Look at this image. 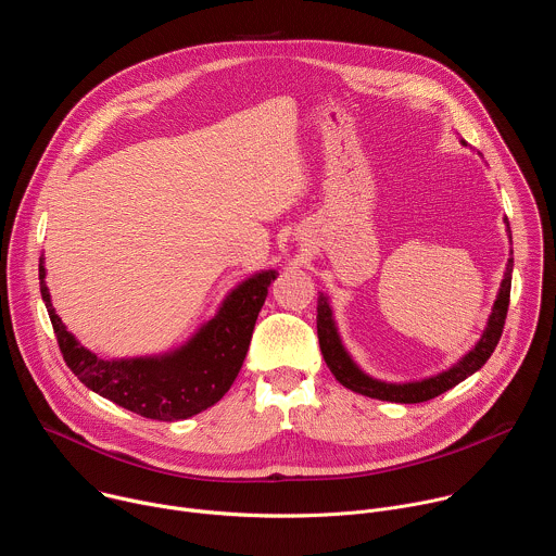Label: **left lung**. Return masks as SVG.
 <instances>
[{
  "instance_id": "obj_1",
  "label": "left lung",
  "mask_w": 556,
  "mask_h": 556,
  "mask_svg": "<svg viewBox=\"0 0 556 556\" xmlns=\"http://www.w3.org/2000/svg\"><path fill=\"white\" fill-rule=\"evenodd\" d=\"M506 224H508V219H506ZM508 232H510V226H508ZM510 273H513V260H508L506 277L502 281V288H500L497 301L493 305L484 337L448 371H442V374H438L433 378H427V380H420V382H407V384H391V382H380V380L369 378L367 374H363L354 365V361L350 358V354L341 345V339L337 334V326L332 321L330 303L324 294L319 296V305H316V334H319L321 354H324L330 371L334 374V378L343 387H348L356 393L369 395V399H378V401L403 403V405L431 401V399H435V395L448 391L451 387H455L457 382H462L464 378H468L470 374L478 371L491 358V354L495 352V348L502 339V332H504L508 303H510V281H513Z\"/></svg>"
}]
</instances>
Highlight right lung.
<instances>
[{
	"label": "right lung",
	"instance_id": "1",
	"mask_svg": "<svg viewBox=\"0 0 556 556\" xmlns=\"http://www.w3.org/2000/svg\"><path fill=\"white\" fill-rule=\"evenodd\" d=\"M277 273H260L237 286L208 321L182 350L161 358L103 361L65 330L50 303L43 283L46 268L39 266L41 296L65 365L86 387L118 407L149 420H185L211 405L230 389L242 369L257 314L266 301L268 286Z\"/></svg>",
	"mask_w": 556,
	"mask_h": 556
}]
</instances>
